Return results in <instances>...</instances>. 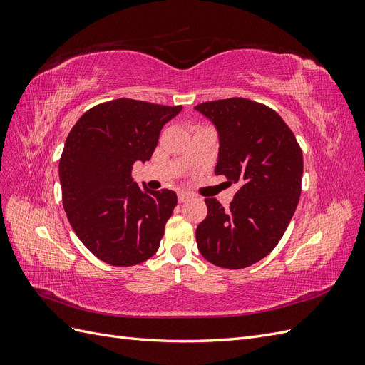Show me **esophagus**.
<instances>
[{"label": "esophagus", "instance_id": "esophagus-1", "mask_svg": "<svg viewBox=\"0 0 365 365\" xmlns=\"http://www.w3.org/2000/svg\"><path fill=\"white\" fill-rule=\"evenodd\" d=\"M189 200H192V195L190 193H187V192H180L178 193V201L180 202H185V201H189Z\"/></svg>", "mask_w": 365, "mask_h": 365}]
</instances>
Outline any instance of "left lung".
Masks as SVG:
<instances>
[{
    "instance_id": "1",
    "label": "left lung",
    "mask_w": 365,
    "mask_h": 365,
    "mask_svg": "<svg viewBox=\"0 0 365 365\" xmlns=\"http://www.w3.org/2000/svg\"><path fill=\"white\" fill-rule=\"evenodd\" d=\"M195 109L219 130L216 175L239 185L227 210L215 197L205 200L197 248L216 267H251L277 247L294 216L302 195V148L274 109L250 98L204 102Z\"/></svg>"
}]
</instances>
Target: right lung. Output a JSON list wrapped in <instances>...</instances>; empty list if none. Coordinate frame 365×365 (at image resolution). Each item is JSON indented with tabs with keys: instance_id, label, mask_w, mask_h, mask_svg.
<instances>
[{
	"instance_id": "obj_1",
	"label": "right lung",
	"mask_w": 365,
	"mask_h": 365,
	"mask_svg": "<svg viewBox=\"0 0 365 365\" xmlns=\"http://www.w3.org/2000/svg\"><path fill=\"white\" fill-rule=\"evenodd\" d=\"M178 106L115 98L77 120L59 160L62 204L77 237L97 259L134 267L157 252L176 193L141 189L135 161H148Z\"/></svg>"
}]
</instances>
